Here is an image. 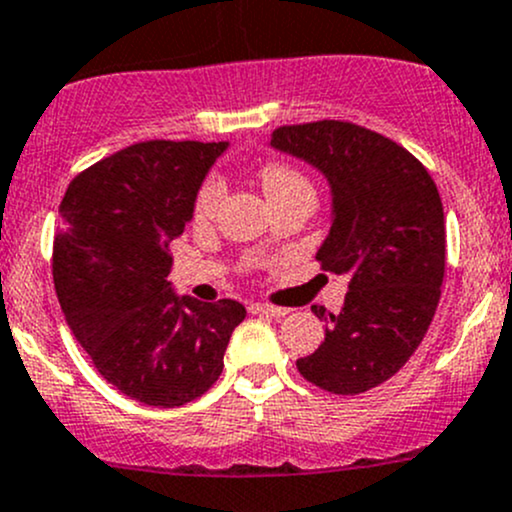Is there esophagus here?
<instances>
[{"label": "esophagus", "mask_w": 512, "mask_h": 512, "mask_svg": "<svg viewBox=\"0 0 512 512\" xmlns=\"http://www.w3.org/2000/svg\"><path fill=\"white\" fill-rule=\"evenodd\" d=\"M250 312L252 314H265V317H285V314H289V309L275 307V304L255 302V304H250Z\"/></svg>", "instance_id": "obj_1"}]
</instances>
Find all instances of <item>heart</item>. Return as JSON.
<instances>
[{"instance_id":"b5f03b06","label":"heart","mask_w":512,"mask_h":512,"mask_svg":"<svg viewBox=\"0 0 512 512\" xmlns=\"http://www.w3.org/2000/svg\"><path fill=\"white\" fill-rule=\"evenodd\" d=\"M260 183L265 195L270 198V203H280V200L289 198V195H312L314 190L312 183L307 180V175L302 170H297L294 165L285 163V160H267L260 168ZM225 195V183L218 175H208L205 183L200 185L198 195H195V220H210L218 210L220 200Z\"/></svg>"}]
</instances>
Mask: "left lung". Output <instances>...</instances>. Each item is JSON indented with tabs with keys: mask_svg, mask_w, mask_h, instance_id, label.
Instances as JSON below:
<instances>
[{
	"mask_svg": "<svg viewBox=\"0 0 512 512\" xmlns=\"http://www.w3.org/2000/svg\"><path fill=\"white\" fill-rule=\"evenodd\" d=\"M270 146L329 180L332 227L317 260L349 275L342 312L312 307L327 332L297 369L332 394H364L391 379L431 327L446 272L441 195L421 160L356 123L280 126Z\"/></svg>",
	"mask_w": 512,
	"mask_h": 512,
	"instance_id": "1",
	"label": "left lung"
}]
</instances>
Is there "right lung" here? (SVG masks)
Segmentation results:
<instances>
[{
  "instance_id": "obj_1",
  "label": "right lung",
  "mask_w": 512,
  "mask_h": 512,
  "mask_svg": "<svg viewBox=\"0 0 512 512\" xmlns=\"http://www.w3.org/2000/svg\"><path fill=\"white\" fill-rule=\"evenodd\" d=\"M227 143L143 141L76 175L61 200L54 287L98 374L148 406H183L223 374L245 307L178 297L170 240Z\"/></svg>"
}]
</instances>
